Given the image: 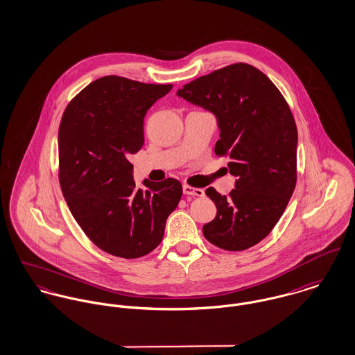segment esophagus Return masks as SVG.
<instances>
[{
	"instance_id": "esophagus-1",
	"label": "esophagus",
	"mask_w": 355,
	"mask_h": 355,
	"mask_svg": "<svg viewBox=\"0 0 355 355\" xmlns=\"http://www.w3.org/2000/svg\"><path fill=\"white\" fill-rule=\"evenodd\" d=\"M183 193L186 195H193V196H203L205 195V191L202 189H195V187H191L189 184L183 186Z\"/></svg>"
}]
</instances>
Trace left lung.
<instances>
[{
	"mask_svg": "<svg viewBox=\"0 0 355 355\" xmlns=\"http://www.w3.org/2000/svg\"><path fill=\"white\" fill-rule=\"evenodd\" d=\"M178 95L211 111L221 130L214 152L229 159L236 189L209 187L216 218L203 236L225 251L260 243L282 217L297 183V126L274 83L252 64L237 62L195 78Z\"/></svg>",
	"mask_w": 355,
	"mask_h": 355,
	"instance_id": "left-lung-1",
	"label": "left lung"
}]
</instances>
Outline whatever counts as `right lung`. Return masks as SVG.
<instances>
[{
    "label": "right lung",
    "instance_id": "1",
    "mask_svg": "<svg viewBox=\"0 0 355 355\" xmlns=\"http://www.w3.org/2000/svg\"><path fill=\"white\" fill-rule=\"evenodd\" d=\"M172 84L105 76L73 97L60 123L58 178L66 203L87 237L123 259L152 252L183 193L179 180L132 179L128 160L144 145V116Z\"/></svg>",
    "mask_w": 355,
    "mask_h": 355
}]
</instances>
